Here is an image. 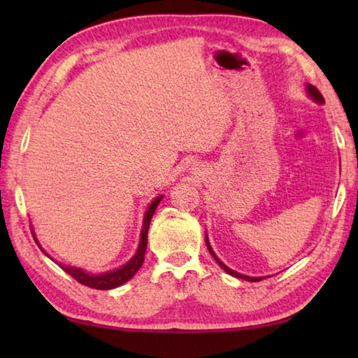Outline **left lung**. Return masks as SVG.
<instances>
[{
	"mask_svg": "<svg viewBox=\"0 0 358 358\" xmlns=\"http://www.w3.org/2000/svg\"><path fill=\"white\" fill-rule=\"evenodd\" d=\"M306 92H308V94H310V96H311V98H313V101H316V102H317V104H324V102H325V99H324V96H322V94H320V92H319V90H317L316 87H313V85H310V83H306ZM205 243H207V248H208V251H210V254H211V256H213V257H215V260H216V262H217V264H220V266H221V268H222L224 271H226V273H229V275H232V276H235V278H241V280L251 281V282H256V281H260V280H264V278H262V276H259V278H252V276H246V275H241V273H237V271L230 270V268H229V266H226V265H224V264L221 262V260H220V259H217V256H216V254L213 252V250H211V246H210V241H208V238H207V237H205Z\"/></svg>",
	"mask_w": 358,
	"mask_h": 358,
	"instance_id": "1",
	"label": "left lung"
}]
</instances>
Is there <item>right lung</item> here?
Wrapping results in <instances>:
<instances>
[{"instance_id":"1","label":"right lung","mask_w":358,"mask_h":358,"mask_svg":"<svg viewBox=\"0 0 358 358\" xmlns=\"http://www.w3.org/2000/svg\"><path fill=\"white\" fill-rule=\"evenodd\" d=\"M161 201H162V196L156 197L155 201L150 203L147 213H145V217H143V227H142V234H141V243H138L137 252L134 254V257H132L128 264H124L123 266H120V268L112 270V271H107V273H102V275L87 273V271H85V270L76 268V266H71V265H63V264H58V265L62 266V268L66 271V273L74 278L76 281L83 284V286L92 287V289L108 290V289H115V287L121 286V284L128 282L131 278L137 273L138 268H141L142 264H143L145 251H147V235H148L150 221H151V217H153L155 210H156L157 205H159ZM36 243H38V241H36ZM42 251H44V250H42Z\"/></svg>"}]
</instances>
